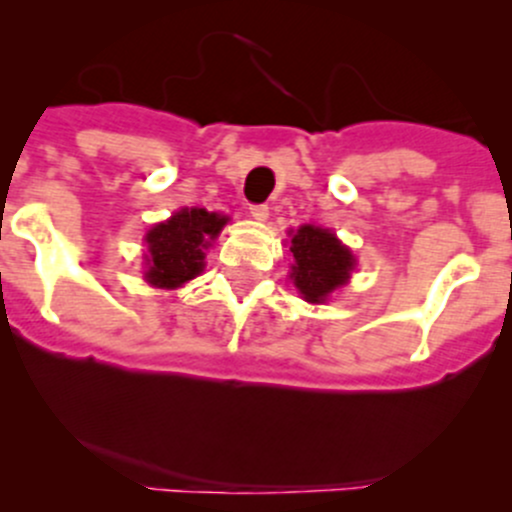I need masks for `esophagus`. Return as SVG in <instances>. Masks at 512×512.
<instances>
[{
	"label": "esophagus",
	"mask_w": 512,
	"mask_h": 512,
	"mask_svg": "<svg viewBox=\"0 0 512 512\" xmlns=\"http://www.w3.org/2000/svg\"><path fill=\"white\" fill-rule=\"evenodd\" d=\"M250 215L257 223H265V220L270 218V208H267V205H250Z\"/></svg>",
	"instance_id": "34e87169"
}]
</instances>
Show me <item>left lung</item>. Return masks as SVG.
<instances>
[{"instance_id":"1","label":"left lung","mask_w":512,"mask_h":512,"mask_svg":"<svg viewBox=\"0 0 512 512\" xmlns=\"http://www.w3.org/2000/svg\"><path fill=\"white\" fill-rule=\"evenodd\" d=\"M289 235H292L289 252L294 257L289 280L307 302L322 304L334 289L347 285L356 260L352 250L342 245L332 230L302 225Z\"/></svg>"}]
</instances>
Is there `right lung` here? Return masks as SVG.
I'll use <instances>...</instances> for the list:
<instances>
[{
  "instance_id": "right-lung-1",
  "label": "right lung",
  "mask_w": 512,
  "mask_h": 512,
  "mask_svg": "<svg viewBox=\"0 0 512 512\" xmlns=\"http://www.w3.org/2000/svg\"><path fill=\"white\" fill-rule=\"evenodd\" d=\"M227 215L205 208H183L146 232V282L158 289H178L205 267V250L220 235Z\"/></svg>"
}]
</instances>
